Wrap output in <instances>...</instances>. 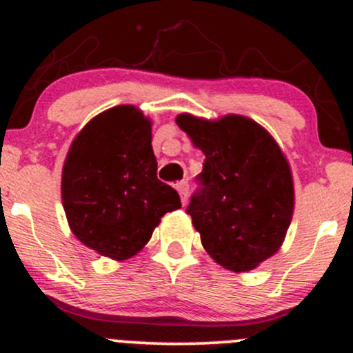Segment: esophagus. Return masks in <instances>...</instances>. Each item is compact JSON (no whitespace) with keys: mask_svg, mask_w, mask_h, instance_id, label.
Returning <instances> with one entry per match:
<instances>
[{"mask_svg":"<svg viewBox=\"0 0 353 353\" xmlns=\"http://www.w3.org/2000/svg\"><path fill=\"white\" fill-rule=\"evenodd\" d=\"M176 188H177V190H179L182 204H185V202H188V196H189V182L188 181H181L179 184L176 185Z\"/></svg>","mask_w":353,"mask_h":353,"instance_id":"1","label":"esophagus"}]
</instances>
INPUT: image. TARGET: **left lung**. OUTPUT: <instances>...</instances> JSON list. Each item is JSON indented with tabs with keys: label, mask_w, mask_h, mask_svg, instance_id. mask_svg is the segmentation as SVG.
I'll use <instances>...</instances> for the list:
<instances>
[{
	"label": "left lung",
	"mask_w": 353,
	"mask_h": 353,
	"mask_svg": "<svg viewBox=\"0 0 353 353\" xmlns=\"http://www.w3.org/2000/svg\"><path fill=\"white\" fill-rule=\"evenodd\" d=\"M176 121L205 156L185 212L217 264L247 272L277 252L290 225L294 184L287 159L249 117L181 114Z\"/></svg>",
	"instance_id": "8db88e82"
}]
</instances>
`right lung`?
Returning <instances> with one entry per match:
<instances>
[{"instance_id":"right-lung-1","label":"right lung","mask_w":353,"mask_h":353,"mask_svg":"<svg viewBox=\"0 0 353 353\" xmlns=\"http://www.w3.org/2000/svg\"><path fill=\"white\" fill-rule=\"evenodd\" d=\"M63 205L74 236L104 257L125 261L148 244L165 212L181 208L157 179L151 123L116 106L84 125L63 168Z\"/></svg>"}]
</instances>
